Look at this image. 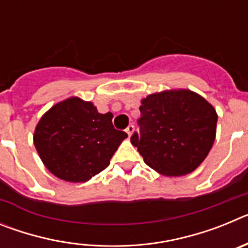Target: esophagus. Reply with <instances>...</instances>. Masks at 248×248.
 Masks as SVG:
<instances>
[{"label":"esophagus","mask_w":248,"mask_h":248,"mask_svg":"<svg viewBox=\"0 0 248 248\" xmlns=\"http://www.w3.org/2000/svg\"><path fill=\"white\" fill-rule=\"evenodd\" d=\"M125 131H126V134H128L129 137H130V135L133 134V131H134V125H133V124H130V125H129L128 128L125 129Z\"/></svg>","instance_id":"esophagus-1"}]
</instances>
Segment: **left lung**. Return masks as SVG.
<instances>
[{"instance_id":"left-lung-1","label":"left lung","mask_w":248,"mask_h":248,"mask_svg":"<svg viewBox=\"0 0 248 248\" xmlns=\"http://www.w3.org/2000/svg\"><path fill=\"white\" fill-rule=\"evenodd\" d=\"M140 131L131 135L146 165L165 176L190 174L214 145L217 114L189 89L164 91L141 100Z\"/></svg>"}]
</instances>
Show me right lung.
<instances>
[{"mask_svg": "<svg viewBox=\"0 0 248 248\" xmlns=\"http://www.w3.org/2000/svg\"><path fill=\"white\" fill-rule=\"evenodd\" d=\"M113 114H100L92 102L72 97L41 118L33 143L46 168L71 183H85L110 164L125 131L114 129Z\"/></svg>", "mask_w": 248, "mask_h": 248, "instance_id": "right-lung-1", "label": "right lung"}]
</instances>
